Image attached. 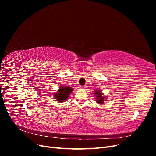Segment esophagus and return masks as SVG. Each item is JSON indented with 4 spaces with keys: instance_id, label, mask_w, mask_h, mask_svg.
Listing matches in <instances>:
<instances>
[{
    "instance_id": "obj_1",
    "label": "esophagus",
    "mask_w": 156,
    "mask_h": 156,
    "mask_svg": "<svg viewBox=\"0 0 156 156\" xmlns=\"http://www.w3.org/2000/svg\"><path fill=\"white\" fill-rule=\"evenodd\" d=\"M85 86H83V85H81V86H80L79 87V88L80 89H81V90H84V89H85Z\"/></svg>"
}]
</instances>
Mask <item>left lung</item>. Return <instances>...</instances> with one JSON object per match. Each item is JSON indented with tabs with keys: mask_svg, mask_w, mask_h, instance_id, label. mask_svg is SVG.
I'll return each mask as SVG.
<instances>
[{
	"mask_svg": "<svg viewBox=\"0 0 156 156\" xmlns=\"http://www.w3.org/2000/svg\"><path fill=\"white\" fill-rule=\"evenodd\" d=\"M96 95V97H97V100H96V101L98 102V103H103V101H104V100H103V98H105V97H103L102 95V93L101 92H100V91H96V92H94Z\"/></svg>",
	"mask_w": 156,
	"mask_h": 156,
	"instance_id": "1",
	"label": "left lung"
}]
</instances>
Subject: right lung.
Listing matches in <instances>:
<instances>
[{"label":"right lung","mask_w":156,"mask_h":156,"mask_svg":"<svg viewBox=\"0 0 156 156\" xmlns=\"http://www.w3.org/2000/svg\"><path fill=\"white\" fill-rule=\"evenodd\" d=\"M73 91L72 88L67 86H62L59 88V90L57 93L55 94V98L58 102H64L67 100L69 94Z\"/></svg>","instance_id":"right-lung-1"}]
</instances>
